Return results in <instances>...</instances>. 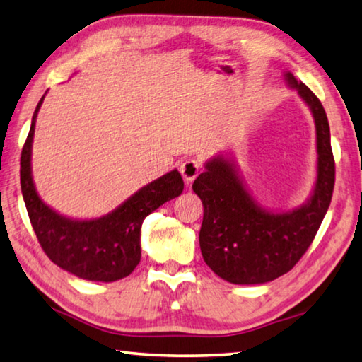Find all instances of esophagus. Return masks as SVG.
<instances>
[{
	"label": "esophagus",
	"mask_w": 362,
	"mask_h": 362,
	"mask_svg": "<svg viewBox=\"0 0 362 362\" xmlns=\"http://www.w3.org/2000/svg\"><path fill=\"white\" fill-rule=\"evenodd\" d=\"M180 171L182 177H185V181L189 185V182H192L202 171V162L197 160V158H187V160L181 163Z\"/></svg>",
	"instance_id": "34e87169"
}]
</instances>
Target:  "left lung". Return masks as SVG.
<instances>
[{"mask_svg":"<svg viewBox=\"0 0 362 362\" xmlns=\"http://www.w3.org/2000/svg\"><path fill=\"white\" fill-rule=\"evenodd\" d=\"M283 76L315 119L318 160L310 197L289 211L267 210L252 197L227 152L210 158L192 185L204 204L202 256L214 274L233 284L269 283L293 269L312 245L332 199L335 163L325 107L293 73Z\"/></svg>","mask_w":362,"mask_h":362,"instance_id":"left-lung-1","label":"left lung"}]
</instances>
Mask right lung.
I'll use <instances>...</instances> for the list:
<instances>
[{"mask_svg":"<svg viewBox=\"0 0 362 362\" xmlns=\"http://www.w3.org/2000/svg\"><path fill=\"white\" fill-rule=\"evenodd\" d=\"M37 103L30 133L21 157V187L28 216L44 252L60 269L82 280L111 283L129 276L141 259V224L165 202L181 195L185 189L181 173L171 170L130 195L124 204L105 216L73 219L44 204L36 192L31 175Z\"/></svg>","mask_w":362,"mask_h":362,"instance_id":"1","label":"right lung"}]
</instances>
